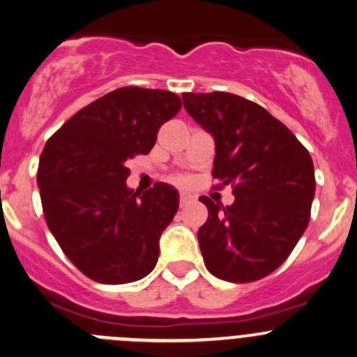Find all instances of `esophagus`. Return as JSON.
Returning <instances> with one entry per match:
<instances>
[{
    "mask_svg": "<svg viewBox=\"0 0 357 357\" xmlns=\"http://www.w3.org/2000/svg\"><path fill=\"white\" fill-rule=\"evenodd\" d=\"M190 202H191V198L188 197V195H185V193L179 195V207H185V205H188Z\"/></svg>",
    "mask_w": 357,
    "mask_h": 357,
    "instance_id": "obj_1",
    "label": "esophagus"
}]
</instances>
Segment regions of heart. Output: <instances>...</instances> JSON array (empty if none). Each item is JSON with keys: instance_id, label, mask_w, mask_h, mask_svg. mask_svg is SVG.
Segmentation results:
<instances>
[{"instance_id": "obj_1", "label": "heart", "mask_w": 357, "mask_h": 357, "mask_svg": "<svg viewBox=\"0 0 357 357\" xmlns=\"http://www.w3.org/2000/svg\"><path fill=\"white\" fill-rule=\"evenodd\" d=\"M172 181H174L176 185H181V186L188 185V178H185V176H176V178L172 179Z\"/></svg>"}]
</instances>
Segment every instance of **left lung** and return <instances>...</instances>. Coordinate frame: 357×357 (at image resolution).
<instances>
[{"label":"left lung","instance_id":"left-lung-1","mask_svg":"<svg viewBox=\"0 0 357 357\" xmlns=\"http://www.w3.org/2000/svg\"><path fill=\"white\" fill-rule=\"evenodd\" d=\"M188 114L215 140L212 176L231 185L234 204L202 197L208 219L198 229L208 272L253 282L279 268L310 222L314 167L310 152L267 109L227 92L183 93Z\"/></svg>","mask_w":357,"mask_h":357}]
</instances>
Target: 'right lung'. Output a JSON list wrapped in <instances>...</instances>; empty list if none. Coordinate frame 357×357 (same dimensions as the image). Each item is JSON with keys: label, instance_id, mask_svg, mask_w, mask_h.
Segmentation results:
<instances>
[{"label": "right lung", "instance_id": "1", "mask_svg": "<svg viewBox=\"0 0 357 357\" xmlns=\"http://www.w3.org/2000/svg\"><path fill=\"white\" fill-rule=\"evenodd\" d=\"M181 109L169 90L123 87L93 100L47 140L37 169L44 217L63 253L100 284L144 279L178 212V191L155 183L130 190L126 162L149 153Z\"/></svg>", "mask_w": 357, "mask_h": 357}]
</instances>
